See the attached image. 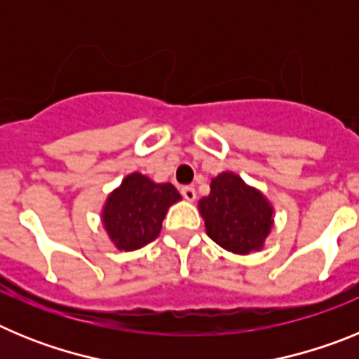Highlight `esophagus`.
Here are the masks:
<instances>
[{
  "label": "esophagus",
  "instance_id": "1",
  "mask_svg": "<svg viewBox=\"0 0 359 359\" xmlns=\"http://www.w3.org/2000/svg\"><path fill=\"white\" fill-rule=\"evenodd\" d=\"M182 196L187 199V201H194L196 199V189L190 185L182 187Z\"/></svg>",
  "mask_w": 359,
  "mask_h": 359
}]
</instances>
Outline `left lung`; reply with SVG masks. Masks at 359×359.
Segmentation results:
<instances>
[{
  "mask_svg": "<svg viewBox=\"0 0 359 359\" xmlns=\"http://www.w3.org/2000/svg\"><path fill=\"white\" fill-rule=\"evenodd\" d=\"M199 212L208 237L241 255L261 250L273 224V208L264 196L233 172L212 180L210 194L199 201Z\"/></svg>",
  "mask_w": 359,
  "mask_h": 359,
  "instance_id": "1",
  "label": "left lung"
}]
</instances>
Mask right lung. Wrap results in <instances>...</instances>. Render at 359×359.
Wrapping results in <instances>:
<instances>
[{
	"label": "right lung",
	"mask_w": 359,
	"mask_h": 359,
	"mask_svg": "<svg viewBox=\"0 0 359 359\" xmlns=\"http://www.w3.org/2000/svg\"><path fill=\"white\" fill-rule=\"evenodd\" d=\"M180 199L170 183H154L140 172L129 174L107 198L104 228L118 250H138L156 239L165 214Z\"/></svg>",
	"instance_id": "add662e5"
}]
</instances>
